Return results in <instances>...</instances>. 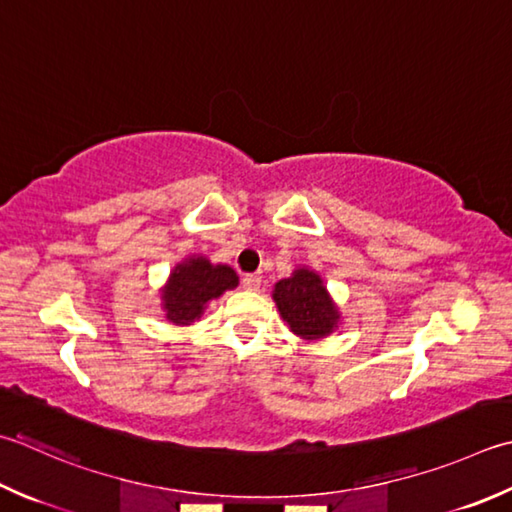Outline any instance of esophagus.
Instances as JSON below:
<instances>
[{"label": "esophagus", "mask_w": 512, "mask_h": 512, "mask_svg": "<svg viewBox=\"0 0 512 512\" xmlns=\"http://www.w3.org/2000/svg\"><path fill=\"white\" fill-rule=\"evenodd\" d=\"M242 286H244L246 290H257L259 286H262V277H259V275H246V277L242 279Z\"/></svg>", "instance_id": "1"}]
</instances>
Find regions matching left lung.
Segmentation results:
<instances>
[{"instance_id":"obj_1","label":"left lung","mask_w":512,"mask_h":512,"mask_svg":"<svg viewBox=\"0 0 512 512\" xmlns=\"http://www.w3.org/2000/svg\"><path fill=\"white\" fill-rule=\"evenodd\" d=\"M273 302L288 330L306 342H319L342 324V310L328 293L322 275L308 266H297L293 275L279 279Z\"/></svg>"}]
</instances>
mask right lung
<instances>
[{
    "mask_svg": "<svg viewBox=\"0 0 512 512\" xmlns=\"http://www.w3.org/2000/svg\"><path fill=\"white\" fill-rule=\"evenodd\" d=\"M239 277L228 264H213L206 255H188L170 270L159 288V306L173 326H190L204 315L213 299L233 290Z\"/></svg>",
    "mask_w": 512,
    "mask_h": 512,
    "instance_id": "1",
    "label": "right lung"
}]
</instances>
